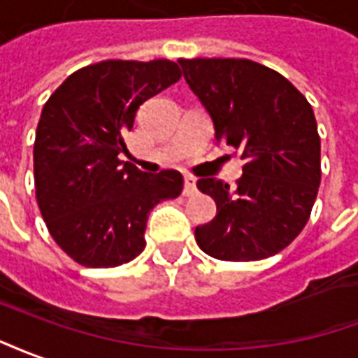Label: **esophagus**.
I'll return each instance as SVG.
<instances>
[{
  "mask_svg": "<svg viewBox=\"0 0 358 358\" xmlns=\"http://www.w3.org/2000/svg\"><path fill=\"white\" fill-rule=\"evenodd\" d=\"M182 194H185V196H192V194H196V179H194V177H185Z\"/></svg>",
  "mask_w": 358,
  "mask_h": 358,
  "instance_id": "obj_1",
  "label": "esophagus"
}]
</instances>
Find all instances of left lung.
Listing matches in <instances>:
<instances>
[{
    "mask_svg": "<svg viewBox=\"0 0 358 358\" xmlns=\"http://www.w3.org/2000/svg\"><path fill=\"white\" fill-rule=\"evenodd\" d=\"M215 141L240 150L236 187L215 177L198 189L217 213L196 227L198 246L223 262L278 254L309 221L320 185V137L311 104L275 70L248 59H179Z\"/></svg>",
    "mask_w": 358,
    "mask_h": 358,
    "instance_id": "left-lung-1",
    "label": "left lung"
}]
</instances>
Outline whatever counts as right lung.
<instances>
[{
	"label": "right lung",
	"instance_id": "1",
	"mask_svg": "<svg viewBox=\"0 0 358 358\" xmlns=\"http://www.w3.org/2000/svg\"><path fill=\"white\" fill-rule=\"evenodd\" d=\"M181 78L176 62L103 61L69 76L41 110L34 143V181L41 217L83 267H118L145 250L148 213L177 198L176 169L145 173L120 152L135 114Z\"/></svg>",
	"mask_w": 358,
	"mask_h": 358
}]
</instances>
